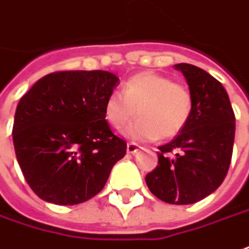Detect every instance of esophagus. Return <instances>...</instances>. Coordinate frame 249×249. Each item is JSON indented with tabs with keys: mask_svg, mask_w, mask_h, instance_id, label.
Returning a JSON list of instances; mask_svg holds the SVG:
<instances>
[{
	"mask_svg": "<svg viewBox=\"0 0 249 249\" xmlns=\"http://www.w3.org/2000/svg\"><path fill=\"white\" fill-rule=\"evenodd\" d=\"M140 149V146L137 144H133V142H128L127 144V153H131V155H134L136 152H138Z\"/></svg>",
	"mask_w": 249,
	"mask_h": 249,
	"instance_id": "1",
	"label": "esophagus"
}]
</instances>
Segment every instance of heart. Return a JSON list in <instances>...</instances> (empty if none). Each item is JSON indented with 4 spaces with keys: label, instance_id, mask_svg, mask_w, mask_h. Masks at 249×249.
<instances>
[{
    "label": "heart",
    "instance_id": "obj_1",
    "mask_svg": "<svg viewBox=\"0 0 249 249\" xmlns=\"http://www.w3.org/2000/svg\"><path fill=\"white\" fill-rule=\"evenodd\" d=\"M137 119L126 134L137 141L173 138L191 119L193 96L188 86L166 75L144 71L130 76L122 93L112 91L104 103V116L116 130Z\"/></svg>",
    "mask_w": 249,
    "mask_h": 249
}]
</instances>
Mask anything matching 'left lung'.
I'll use <instances>...</instances> for the list:
<instances>
[{"instance_id": "obj_1", "label": "left lung", "mask_w": 249, "mask_h": 249, "mask_svg": "<svg viewBox=\"0 0 249 249\" xmlns=\"http://www.w3.org/2000/svg\"><path fill=\"white\" fill-rule=\"evenodd\" d=\"M192 96L191 119L178 136L159 146L158 166L148 173L149 191L170 204H193L215 192L228 174L236 118L225 88L192 64H175Z\"/></svg>"}]
</instances>
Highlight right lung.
<instances>
[{"label": "right lung", "mask_w": 249, "mask_h": 249, "mask_svg": "<svg viewBox=\"0 0 249 249\" xmlns=\"http://www.w3.org/2000/svg\"><path fill=\"white\" fill-rule=\"evenodd\" d=\"M119 78L108 71H57L20 98L13 122L16 159L28 186L45 201L74 206L105 186L126 155L104 103Z\"/></svg>", "instance_id": "right-lung-1"}]
</instances>
